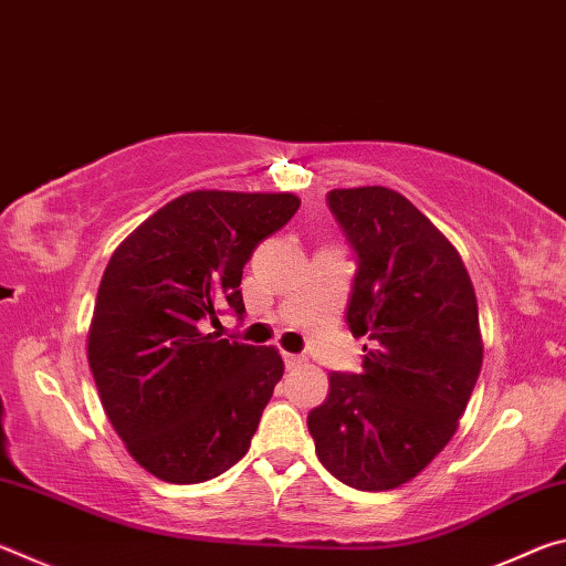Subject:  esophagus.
I'll return each instance as SVG.
<instances>
[{
	"label": "esophagus",
	"mask_w": 566,
	"mask_h": 566,
	"mask_svg": "<svg viewBox=\"0 0 566 566\" xmlns=\"http://www.w3.org/2000/svg\"><path fill=\"white\" fill-rule=\"evenodd\" d=\"M302 361H304V357H300V354H290V352H284V364H286V369L300 367Z\"/></svg>",
	"instance_id": "obj_1"
}]
</instances>
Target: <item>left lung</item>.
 Returning a JSON list of instances; mask_svg holds the SVG:
<instances>
[{
  "instance_id": "left-lung-1",
  "label": "left lung",
  "mask_w": 566,
  "mask_h": 566,
  "mask_svg": "<svg viewBox=\"0 0 566 566\" xmlns=\"http://www.w3.org/2000/svg\"><path fill=\"white\" fill-rule=\"evenodd\" d=\"M357 274L347 304L367 337L359 375H329L306 427L319 462L361 492L415 479L457 432L482 369L476 296L457 249L387 187L332 189Z\"/></svg>"
}]
</instances>
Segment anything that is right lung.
<instances>
[{"label":"right lung","mask_w":566,"mask_h":566,"mask_svg":"<svg viewBox=\"0 0 566 566\" xmlns=\"http://www.w3.org/2000/svg\"><path fill=\"white\" fill-rule=\"evenodd\" d=\"M296 209L284 191H189L134 229L104 270L90 369L112 427L161 482H207L252 444L284 361L205 324L214 327L219 306L242 317L244 264Z\"/></svg>","instance_id":"add662e5"}]
</instances>
